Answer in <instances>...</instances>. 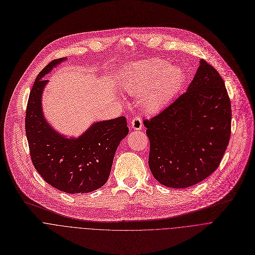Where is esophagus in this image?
Segmentation results:
<instances>
[{
  "instance_id": "34e87169",
  "label": "esophagus",
  "mask_w": 255,
  "mask_h": 255,
  "mask_svg": "<svg viewBox=\"0 0 255 255\" xmlns=\"http://www.w3.org/2000/svg\"><path fill=\"white\" fill-rule=\"evenodd\" d=\"M131 126L133 129L135 130H140L142 129V126H143V123H142V119L139 117V116H135L132 121H131Z\"/></svg>"
}]
</instances>
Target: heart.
Instances as JSON below:
<instances>
[{
    "instance_id": "b5f03b06",
    "label": "heart",
    "mask_w": 255,
    "mask_h": 255,
    "mask_svg": "<svg viewBox=\"0 0 255 255\" xmlns=\"http://www.w3.org/2000/svg\"><path fill=\"white\" fill-rule=\"evenodd\" d=\"M182 80L180 69L154 59L135 65L125 80L124 88L131 95H141L140 103L147 112H157L171 101Z\"/></svg>"
}]
</instances>
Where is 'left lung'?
Listing matches in <instances>:
<instances>
[{
	"label": "left lung",
	"mask_w": 255,
	"mask_h": 255,
	"mask_svg": "<svg viewBox=\"0 0 255 255\" xmlns=\"http://www.w3.org/2000/svg\"><path fill=\"white\" fill-rule=\"evenodd\" d=\"M155 179L171 188L195 185L219 166L231 133V103L224 81L205 60L183 94L143 121Z\"/></svg>",
	"instance_id": "left-lung-1"
}]
</instances>
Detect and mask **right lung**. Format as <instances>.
<instances>
[{
  "mask_svg": "<svg viewBox=\"0 0 255 255\" xmlns=\"http://www.w3.org/2000/svg\"><path fill=\"white\" fill-rule=\"evenodd\" d=\"M63 60H53L36 78L26 109V136L32 163L47 183L71 194L87 193L108 180L116 149L129 128L124 116L97 122L77 139L64 138L51 128L41 108L48 82L43 77Z\"/></svg>",
  "mask_w": 255,
  "mask_h": 255,
  "instance_id": "right-lung-1",
  "label": "right lung"
}]
</instances>
